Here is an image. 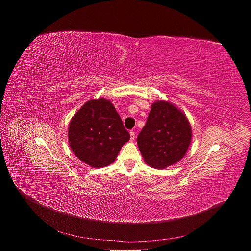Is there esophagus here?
Here are the masks:
<instances>
[{
    "mask_svg": "<svg viewBox=\"0 0 251 251\" xmlns=\"http://www.w3.org/2000/svg\"><path fill=\"white\" fill-rule=\"evenodd\" d=\"M130 140L131 141H134V139H135V132L134 131H130Z\"/></svg>",
    "mask_w": 251,
    "mask_h": 251,
    "instance_id": "obj_1",
    "label": "esophagus"
}]
</instances>
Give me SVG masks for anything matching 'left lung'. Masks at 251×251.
<instances>
[{
	"mask_svg": "<svg viewBox=\"0 0 251 251\" xmlns=\"http://www.w3.org/2000/svg\"><path fill=\"white\" fill-rule=\"evenodd\" d=\"M191 140L192 128L186 115L172 103L161 100L153 103L137 143L149 166L165 169L184 158Z\"/></svg>",
	"mask_w": 251,
	"mask_h": 251,
	"instance_id": "8db88e82",
	"label": "left lung"
}]
</instances>
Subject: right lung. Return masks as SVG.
I'll return each instance as SVG.
<instances>
[{
  "label": "right lung",
  "mask_w": 251,
  "mask_h": 251,
  "mask_svg": "<svg viewBox=\"0 0 251 251\" xmlns=\"http://www.w3.org/2000/svg\"><path fill=\"white\" fill-rule=\"evenodd\" d=\"M129 139L115 107L105 98L87 101L69 123L71 150L80 161L94 168L113 163Z\"/></svg>",
  "instance_id": "add662e5"
}]
</instances>
